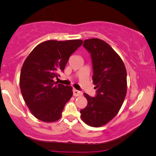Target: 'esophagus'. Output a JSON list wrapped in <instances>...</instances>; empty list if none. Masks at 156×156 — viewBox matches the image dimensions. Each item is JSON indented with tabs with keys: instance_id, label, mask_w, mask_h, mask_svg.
<instances>
[{
	"instance_id": "obj_1",
	"label": "esophagus",
	"mask_w": 156,
	"mask_h": 156,
	"mask_svg": "<svg viewBox=\"0 0 156 156\" xmlns=\"http://www.w3.org/2000/svg\"><path fill=\"white\" fill-rule=\"evenodd\" d=\"M82 94H83V93H82L81 92H80V91L77 90V89H73V96H75V97L80 96V95H82Z\"/></svg>"
}]
</instances>
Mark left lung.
Wrapping results in <instances>:
<instances>
[{
    "instance_id": "8db88e82",
    "label": "left lung",
    "mask_w": 156,
    "mask_h": 156,
    "mask_svg": "<svg viewBox=\"0 0 156 156\" xmlns=\"http://www.w3.org/2000/svg\"><path fill=\"white\" fill-rule=\"evenodd\" d=\"M83 45L92 56L97 95L92 98L84 93L88 103L80 110V117L87 125L99 128L112 120L122 105L127 94V71L120 56L105 41L86 39Z\"/></svg>"
}]
</instances>
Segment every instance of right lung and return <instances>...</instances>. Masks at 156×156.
I'll return each instance as SVG.
<instances>
[{
	"label": "right lung",
	"mask_w": 156,
	"mask_h": 156,
	"mask_svg": "<svg viewBox=\"0 0 156 156\" xmlns=\"http://www.w3.org/2000/svg\"><path fill=\"white\" fill-rule=\"evenodd\" d=\"M83 44L81 39L47 40L34 48L25 60L20 87L25 103L37 119L53 122L60 119L73 96V87L53 80L65 68L69 56Z\"/></svg>",
	"instance_id": "1"
}]
</instances>
